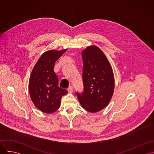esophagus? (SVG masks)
<instances>
[{
	"label": "esophagus",
	"mask_w": 154,
	"mask_h": 154,
	"mask_svg": "<svg viewBox=\"0 0 154 154\" xmlns=\"http://www.w3.org/2000/svg\"><path fill=\"white\" fill-rule=\"evenodd\" d=\"M67 91H68V92L69 93H72L73 91V89L72 87H70L69 88L67 89Z\"/></svg>",
	"instance_id": "obj_1"
}]
</instances>
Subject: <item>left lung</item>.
I'll use <instances>...</instances> for the list:
<instances>
[{"label":"left lung","mask_w":154,"mask_h":154,"mask_svg":"<svg viewBox=\"0 0 154 154\" xmlns=\"http://www.w3.org/2000/svg\"><path fill=\"white\" fill-rule=\"evenodd\" d=\"M84 91L76 92L81 106L91 112L104 109L112 98L114 78L112 67L103 51L95 45L82 51Z\"/></svg>","instance_id":"1"}]
</instances>
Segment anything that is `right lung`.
I'll return each instance as SVG.
<instances>
[{
    "label": "right lung",
    "mask_w": 154,
    "mask_h": 154,
    "mask_svg": "<svg viewBox=\"0 0 154 154\" xmlns=\"http://www.w3.org/2000/svg\"><path fill=\"white\" fill-rule=\"evenodd\" d=\"M66 49L44 52L34 67L29 80V92L35 106L43 112L50 114L58 110L63 95L67 93L59 87V79L54 71L58 59Z\"/></svg>",
    "instance_id": "1"
}]
</instances>
